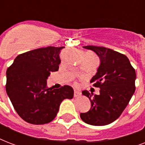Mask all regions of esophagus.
<instances>
[{
	"mask_svg": "<svg viewBox=\"0 0 145 145\" xmlns=\"http://www.w3.org/2000/svg\"><path fill=\"white\" fill-rule=\"evenodd\" d=\"M80 95V93L77 92V91H74V97L77 98V97H79Z\"/></svg>",
	"mask_w": 145,
	"mask_h": 145,
	"instance_id": "1",
	"label": "esophagus"
}]
</instances>
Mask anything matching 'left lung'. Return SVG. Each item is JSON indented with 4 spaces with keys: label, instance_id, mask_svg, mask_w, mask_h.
Here are the masks:
<instances>
[{
    "label": "left lung",
    "instance_id": "8db88e82",
    "mask_svg": "<svg viewBox=\"0 0 145 145\" xmlns=\"http://www.w3.org/2000/svg\"><path fill=\"white\" fill-rule=\"evenodd\" d=\"M91 50L100 59L96 74L91 79L95 87L100 88L99 95L82 92L91 101L89 111L80 116L86 123L93 126H105L121 115L135 93L136 74L125 55L103 47L83 46Z\"/></svg>",
    "mask_w": 145,
    "mask_h": 145
}]
</instances>
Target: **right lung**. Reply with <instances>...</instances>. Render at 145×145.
Returning <instances> with one entry per match:
<instances>
[{"label": "right lung", "instance_id": "obj_1", "mask_svg": "<svg viewBox=\"0 0 145 145\" xmlns=\"http://www.w3.org/2000/svg\"><path fill=\"white\" fill-rule=\"evenodd\" d=\"M65 46H47L19 55L7 71L6 91L19 117L29 123H48L56 117L64 99H71L70 86L47 87L50 72L59 70Z\"/></svg>", "mask_w": 145, "mask_h": 145}]
</instances>
